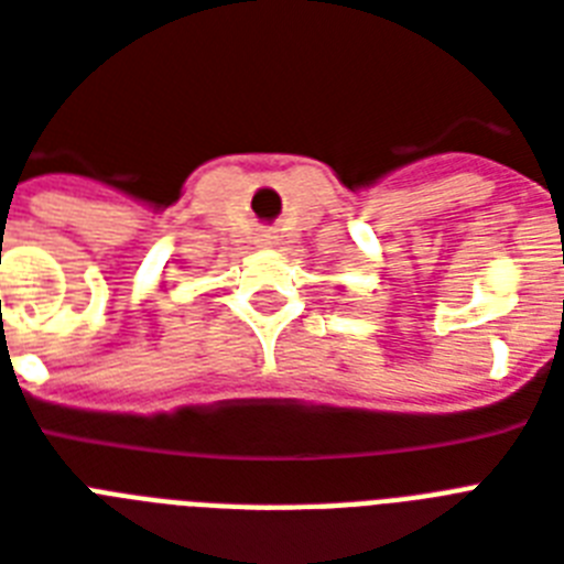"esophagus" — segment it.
<instances>
[{
	"mask_svg": "<svg viewBox=\"0 0 564 564\" xmlns=\"http://www.w3.org/2000/svg\"><path fill=\"white\" fill-rule=\"evenodd\" d=\"M269 239H274V237H269Z\"/></svg>",
	"mask_w": 564,
	"mask_h": 564,
	"instance_id": "esophagus-1",
	"label": "esophagus"
}]
</instances>
